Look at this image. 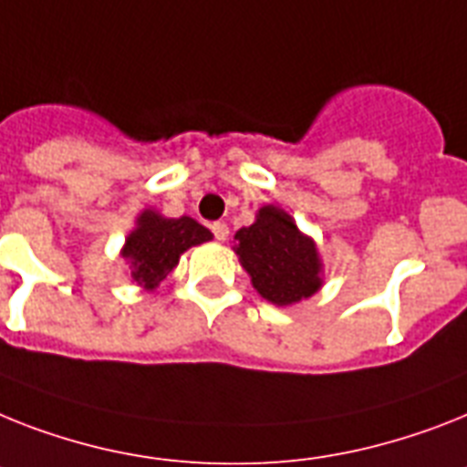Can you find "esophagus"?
Returning <instances> with one entry per match:
<instances>
[{
  "instance_id": "34e87169",
  "label": "esophagus",
  "mask_w": 467,
  "mask_h": 467,
  "mask_svg": "<svg viewBox=\"0 0 467 467\" xmlns=\"http://www.w3.org/2000/svg\"><path fill=\"white\" fill-rule=\"evenodd\" d=\"M212 234H214L217 241H226V238H229V226H226L224 222H214V224H212Z\"/></svg>"
}]
</instances>
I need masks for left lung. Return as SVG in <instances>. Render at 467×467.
I'll use <instances>...</instances> for the list:
<instances>
[{
	"mask_svg": "<svg viewBox=\"0 0 467 467\" xmlns=\"http://www.w3.org/2000/svg\"><path fill=\"white\" fill-rule=\"evenodd\" d=\"M234 250L262 298L291 306L319 288L315 243L296 229L294 219L275 205L262 207L257 222L236 234Z\"/></svg>",
	"mask_w": 467,
	"mask_h": 467,
	"instance_id": "8db88e82",
	"label": "left lung"
}]
</instances>
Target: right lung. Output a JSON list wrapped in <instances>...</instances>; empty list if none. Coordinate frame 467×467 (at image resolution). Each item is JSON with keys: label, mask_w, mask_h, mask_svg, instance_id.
<instances>
[{"label": "right lung", "mask_w": 467, "mask_h": 467, "mask_svg": "<svg viewBox=\"0 0 467 467\" xmlns=\"http://www.w3.org/2000/svg\"><path fill=\"white\" fill-rule=\"evenodd\" d=\"M212 234L195 219H164L157 212H142L138 229L126 238L123 257L138 286L152 288L179 265V255L191 245L210 241Z\"/></svg>", "instance_id": "obj_1"}]
</instances>
